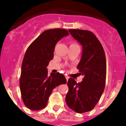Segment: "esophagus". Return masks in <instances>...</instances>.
Returning <instances> with one entry per match:
<instances>
[{"label": "esophagus", "instance_id": "esophagus-1", "mask_svg": "<svg viewBox=\"0 0 126 126\" xmlns=\"http://www.w3.org/2000/svg\"><path fill=\"white\" fill-rule=\"evenodd\" d=\"M65 79H66V80H67H67L69 79V76H68L65 75Z\"/></svg>", "mask_w": 126, "mask_h": 126}]
</instances>
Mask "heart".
<instances>
[{
	"label": "heart",
	"instance_id": "b5f03b06",
	"mask_svg": "<svg viewBox=\"0 0 126 126\" xmlns=\"http://www.w3.org/2000/svg\"><path fill=\"white\" fill-rule=\"evenodd\" d=\"M76 45V43L72 42V43H71V45Z\"/></svg>",
	"mask_w": 126,
	"mask_h": 126
}]
</instances>
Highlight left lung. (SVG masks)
Wrapping results in <instances>:
<instances>
[{
	"mask_svg": "<svg viewBox=\"0 0 126 126\" xmlns=\"http://www.w3.org/2000/svg\"><path fill=\"white\" fill-rule=\"evenodd\" d=\"M68 31L83 46L82 57L77 68L84 78L78 83L72 78L69 79L65 102L70 109L81 113L92 110L104 91L106 58L102 44L92 32L78 29Z\"/></svg>",
	"mask_w": 126,
	"mask_h": 126,
	"instance_id": "8db88e82",
	"label": "left lung"
}]
</instances>
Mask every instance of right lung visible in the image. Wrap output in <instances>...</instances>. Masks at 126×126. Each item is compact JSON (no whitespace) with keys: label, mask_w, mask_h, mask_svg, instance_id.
Here are the masks:
<instances>
[{"label":"right lung","mask_w":126,"mask_h":126,"mask_svg":"<svg viewBox=\"0 0 126 126\" xmlns=\"http://www.w3.org/2000/svg\"><path fill=\"white\" fill-rule=\"evenodd\" d=\"M69 35L67 30H48L33 41L26 50L21 65L19 86L23 103L32 110L47 106L52 90L67 83L64 74L51 73L48 76L47 67L53 57L58 41Z\"/></svg>","instance_id":"add662e5"}]
</instances>
